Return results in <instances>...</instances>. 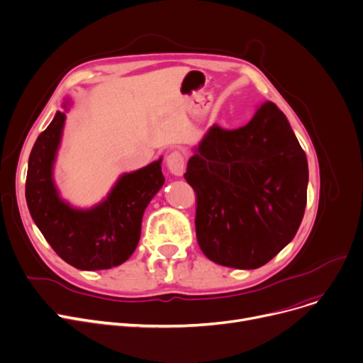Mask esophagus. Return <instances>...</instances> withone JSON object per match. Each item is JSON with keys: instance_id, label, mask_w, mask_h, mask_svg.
I'll list each match as a JSON object with an SVG mask.
<instances>
[{"instance_id": "34e87169", "label": "esophagus", "mask_w": 363, "mask_h": 363, "mask_svg": "<svg viewBox=\"0 0 363 363\" xmlns=\"http://www.w3.org/2000/svg\"><path fill=\"white\" fill-rule=\"evenodd\" d=\"M165 164H167V168L168 172L174 174V176H183L184 173V157L180 151H173L169 152L165 158Z\"/></svg>"}]
</instances>
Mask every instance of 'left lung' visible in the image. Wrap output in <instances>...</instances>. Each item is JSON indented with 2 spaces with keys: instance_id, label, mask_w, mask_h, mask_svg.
<instances>
[{
  "instance_id": "1",
  "label": "left lung",
  "mask_w": 363,
  "mask_h": 363,
  "mask_svg": "<svg viewBox=\"0 0 363 363\" xmlns=\"http://www.w3.org/2000/svg\"><path fill=\"white\" fill-rule=\"evenodd\" d=\"M196 191V238L216 264L255 269L296 236L308 191V160L271 101L234 130L212 125L189 158Z\"/></svg>"
}]
</instances>
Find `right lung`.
Segmentation results:
<instances>
[{"label":"right lung","mask_w":363,"mask_h":363,"mask_svg":"<svg viewBox=\"0 0 363 363\" xmlns=\"http://www.w3.org/2000/svg\"><path fill=\"white\" fill-rule=\"evenodd\" d=\"M72 98L62 102L29 157L26 202L36 227L58 257L82 271L108 269L135 252L146 206L162 187V157L136 172L123 173L106 196L91 208H77L60 195L54 165Z\"/></svg>","instance_id":"1"}]
</instances>
